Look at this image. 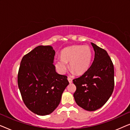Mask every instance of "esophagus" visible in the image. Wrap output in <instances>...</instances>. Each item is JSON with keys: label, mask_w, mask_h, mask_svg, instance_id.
Wrapping results in <instances>:
<instances>
[{"label": "esophagus", "mask_w": 130, "mask_h": 130, "mask_svg": "<svg viewBox=\"0 0 130 130\" xmlns=\"http://www.w3.org/2000/svg\"><path fill=\"white\" fill-rule=\"evenodd\" d=\"M67 80H68L69 82L70 83H72V80H72V79H71L70 77H68V78H67Z\"/></svg>", "instance_id": "34e87169"}]
</instances>
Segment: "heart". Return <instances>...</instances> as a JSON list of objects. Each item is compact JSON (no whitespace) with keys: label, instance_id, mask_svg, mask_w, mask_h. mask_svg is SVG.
I'll use <instances>...</instances> for the list:
<instances>
[{"label":"heart","instance_id":"b5f03b06","mask_svg":"<svg viewBox=\"0 0 130 130\" xmlns=\"http://www.w3.org/2000/svg\"><path fill=\"white\" fill-rule=\"evenodd\" d=\"M92 51L88 46L74 45L66 48L61 52V58L55 61L58 72L64 74L69 62L71 73L82 74L86 72L90 66L92 60Z\"/></svg>","mask_w":130,"mask_h":130}]
</instances>
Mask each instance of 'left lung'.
Returning a JSON list of instances; mask_svg holds the SVG:
<instances>
[{"label": "left lung", "mask_w": 130, "mask_h": 130, "mask_svg": "<svg viewBox=\"0 0 130 130\" xmlns=\"http://www.w3.org/2000/svg\"><path fill=\"white\" fill-rule=\"evenodd\" d=\"M95 58L89 69L73 82L76 86V104L86 111H94L107 102L114 88V69L105 50L91 42Z\"/></svg>", "instance_id": "obj_1"}]
</instances>
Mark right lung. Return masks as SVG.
Wrapping results in <instances>:
<instances>
[{
  "mask_svg": "<svg viewBox=\"0 0 130 130\" xmlns=\"http://www.w3.org/2000/svg\"><path fill=\"white\" fill-rule=\"evenodd\" d=\"M55 53L50 45H39L21 62L18 84L23 101L38 115L50 114L56 109L69 84L66 76L56 72L53 64Z\"/></svg>",
  "mask_w": 130,
  "mask_h": 130,
  "instance_id": "add662e5",
  "label": "right lung"
}]
</instances>
